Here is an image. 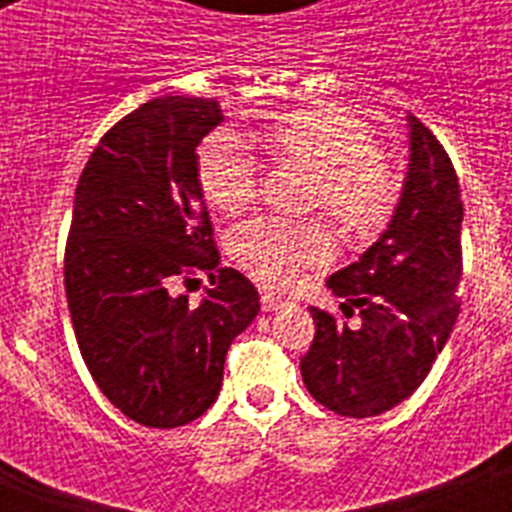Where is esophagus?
I'll use <instances>...</instances> for the list:
<instances>
[{
    "label": "esophagus",
    "mask_w": 512,
    "mask_h": 512,
    "mask_svg": "<svg viewBox=\"0 0 512 512\" xmlns=\"http://www.w3.org/2000/svg\"><path fill=\"white\" fill-rule=\"evenodd\" d=\"M284 305H287V300H284L282 295H277V292H264V295H261V310L264 312H274Z\"/></svg>",
    "instance_id": "esophagus-1"
}]
</instances>
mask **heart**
Here are the masks:
<instances>
[{
	"mask_svg": "<svg viewBox=\"0 0 512 512\" xmlns=\"http://www.w3.org/2000/svg\"><path fill=\"white\" fill-rule=\"evenodd\" d=\"M241 140L256 146L274 164L310 171L307 210H325L348 238H369L387 220L400 197V176L387 153L372 146V130L341 104H300L274 112L243 130ZM197 184L207 205L223 217L251 207L259 189L256 161L230 135L205 138L194 158ZM233 259L274 287H287L310 266L328 264L333 238L328 225L256 220L230 238Z\"/></svg>",
	"mask_w": 512,
	"mask_h": 512,
	"instance_id": "1",
	"label": "heart"
}]
</instances>
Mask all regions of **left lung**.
<instances>
[{
    "mask_svg": "<svg viewBox=\"0 0 512 512\" xmlns=\"http://www.w3.org/2000/svg\"><path fill=\"white\" fill-rule=\"evenodd\" d=\"M410 164L390 225L328 279L346 318L310 307L315 338L300 361L320 405L372 418L408 400L431 372L459 315L461 189L449 153L408 115Z\"/></svg>",
    "mask_w": 512,
    "mask_h": 512,
    "instance_id": "obj_1",
    "label": "left lung"
}]
</instances>
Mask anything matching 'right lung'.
I'll list each match as a JSON object with an SVG mask.
<instances>
[{"label":"right lung","instance_id":"obj_1","mask_svg":"<svg viewBox=\"0 0 512 512\" xmlns=\"http://www.w3.org/2000/svg\"><path fill=\"white\" fill-rule=\"evenodd\" d=\"M220 122L215 99H151L102 135L76 184L63 259L76 343L104 397L148 428L210 408L230 343L261 307L241 271L217 269L194 171ZM194 270L213 284L197 308L168 292Z\"/></svg>","mask_w":512,"mask_h":512}]
</instances>
